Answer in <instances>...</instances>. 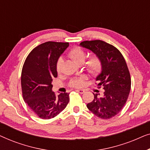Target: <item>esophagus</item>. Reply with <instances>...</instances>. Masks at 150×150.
<instances>
[{
	"label": "esophagus",
	"mask_w": 150,
	"mask_h": 150,
	"mask_svg": "<svg viewBox=\"0 0 150 150\" xmlns=\"http://www.w3.org/2000/svg\"><path fill=\"white\" fill-rule=\"evenodd\" d=\"M76 91L78 92V93H81V94H83L85 93V90H83V89H77V90H76Z\"/></svg>",
	"instance_id": "esophagus-1"
}]
</instances>
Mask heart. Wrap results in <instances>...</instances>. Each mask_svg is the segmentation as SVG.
I'll return each mask as SVG.
<instances>
[{"label": "heart", "instance_id": "b5f03b06", "mask_svg": "<svg viewBox=\"0 0 150 150\" xmlns=\"http://www.w3.org/2000/svg\"><path fill=\"white\" fill-rule=\"evenodd\" d=\"M67 55L69 58H71L74 61L78 64H82L85 61L86 57H87V53L83 49L80 48L79 46H75L71 48L68 51ZM63 61L61 58H59L57 60L56 65H55V69L57 73H60L61 70ZM102 61L99 57L94 54L89 57L85 63V68L90 74L92 76H98L102 71ZM85 80V76H81L75 78L71 80L69 83V86L74 88H81L84 85V81Z\"/></svg>", "mask_w": 150, "mask_h": 150}]
</instances>
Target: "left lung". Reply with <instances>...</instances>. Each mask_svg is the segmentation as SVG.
<instances>
[{
    "mask_svg": "<svg viewBox=\"0 0 150 150\" xmlns=\"http://www.w3.org/2000/svg\"><path fill=\"white\" fill-rule=\"evenodd\" d=\"M81 46L95 53L102 61V72L96 78V86L104 89L102 97L94 94L87 104L98 117L108 120L121 111L126 103L131 88V78L125 59L117 48L102 40L84 41Z\"/></svg>",
    "mask_w": 150,
    "mask_h": 150,
    "instance_id": "obj_1",
    "label": "left lung"
}]
</instances>
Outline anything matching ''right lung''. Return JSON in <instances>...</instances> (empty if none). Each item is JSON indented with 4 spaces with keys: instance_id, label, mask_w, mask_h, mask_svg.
<instances>
[{
    "instance_id": "obj_1",
    "label": "right lung",
    "mask_w": 150,
    "mask_h": 150,
    "mask_svg": "<svg viewBox=\"0 0 150 150\" xmlns=\"http://www.w3.org/2000/svg\"><path fill=\"white\" fill-rule=\"evenodd\" d=\"M68 46V42L43 43L33 49L24 61L21 74L22 97L30 109L43 120L56 117L69 101V93L56 96L51 84L57 76V61Z\"/></svg>"
}]
</instances>
